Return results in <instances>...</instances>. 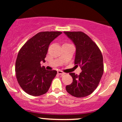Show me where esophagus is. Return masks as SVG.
I'll return each mask as SVG.
<instances>
[{
  "label": "esophagus",
  "instance_id": "esophagus-1",
  "mask_svg": "<svg viewBox=\"0 0 122 122\" xmlns=\"http://www.w3.org/2000/svg\"><path fill=\"white\" fill-rule=\"evenodd\" d=\"M57 73L59 75H64L65 74V72H64L63 71H60V70H59V71H57Z\"/></svg>",
  "mask_w": 122,
  "mask_h": 122
}]
</instances>
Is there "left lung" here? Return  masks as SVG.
<instances>
[{
    "label": "left lung",
    "mask_w": 122,
    "mask_h": 122,
    "mask_svg": "<svg viewBox=\"0 0 122 122\" xmlns=\"http://www.w3.org/2000/svg\"><path fill=\"white\" fill-rule=\"evenodd\" d=\"M76 47L74 64L80 67V75L70 73L72 83L66 86L69 94L76 97H84L97 87L104 71L103 55L95 42L83 32H64Z\"/></svg>",
    "instance_id": "obj_1"
}]
</instances>
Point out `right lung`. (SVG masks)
<instances>
[{"instance_id": "right-lung-1", "label": "right lung", "mask_w": 122, "mask_h": 122, "mask_svg": "<svg viewBox=\"0 0 122 122\" xmlns=\"http://www.w3.org/2000/svg\"><path fill=\"white\" fill-rule=\"evenodd\" d=\"M61 34L58 31L41 32L19 50L15 64L16 76L19 86L29 95L39 96L48 91L57 71L45 70L40 62H45L50 43Z\"/></svg>"}]
</instances>
